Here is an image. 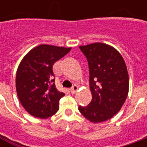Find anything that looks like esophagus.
Returning <instances> with one entry per match:
<instances>
[{
  "instance_id": "1",
  "label": "esophagus",
  "mask_w": 147,
  "mask_h": 147,
  "mask_svg": "<svg viewBox=\"0 0 147 147\" xmlns=\"http://www.w3.org/2000/svg\"><path fill=\"white\" fill-rule=\"evenodd\" d=\"M78 90V88L77 85H74V86L70 88V92L72 93H76Z\"/></svg>"
}]
</instances>
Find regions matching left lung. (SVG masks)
Segmentation results:
<instances>
[{"label":"left lung","instance_id":"left-lung-1","mask_svg":"<svg viewBox=\"0 0 147 147\" xmlns=\"http://www.w3.org/2000/svg\"><path fill=\"white\" fill-rule=\"evenodd\" d=\"M88 59L89 84L92 95L87 106L78 110L92 123L106 121L117 114L128 93V74L119 52L104 43L79 47Z\"/></svg>","mask_w":147,"mask_h":147}]
</instances>
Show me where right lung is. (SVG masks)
I'll return each instance as SVG.
<instances>
[{
    "instance_id": "add662e5",
    "label": "right lung",
    "mask_w": 147,
    "mask_h": 147,
    "mask_svg": "<svg viewBox=\"0 0 147 147\" xmlns=\"http://www.w3.org/2000/svg\"><path fill=\"white\" fill-rule=\"evenodd\" d=\"M71 48L41 45L26 55L16 73V91L24 108L31 115L47 119L59 110L65 94L55 84L53 65Z\"/></svg>"
}]
</instances>
